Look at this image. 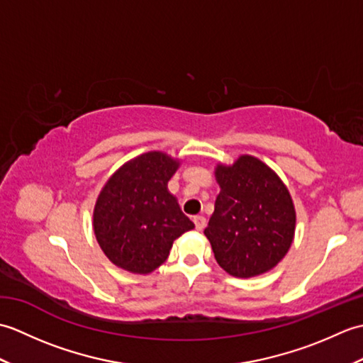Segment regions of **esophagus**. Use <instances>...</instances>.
Masks as SVG:
<instances>
[{
	"label": "esophagus",
	"mask_w": 363,
	"mask_h": 363,
	"mask_svg": "<svg viewBox=\"0 0 363 363\" xmlns=\"http://www.w3.org/2000/svg\"><path fill=\"white\" fill-rule=\"evenodd\" d=\"M194 223H195L196 230H203L206 228V218L203 217V215H196V217L194 218Z\"/></svg>",
	"instance_id": "obj_1"
}]
</instances>
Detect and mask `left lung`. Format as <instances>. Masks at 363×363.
<instances>
[{"label":"left lung","mask_w":363,"mask_h":363,"mask_svg":"<svg viewBox=\"0 0 363 363\" xmlns=\"http://www.w3.org/2000/svg\"><path fill=\"white\" fill-rule=\"evenodd\" d=\"M215 179L221 190L204 229L215 260L245 279L273 269L295 238L296 211L287 186L250 154L230 165L217 164Z\"/></svg>","instance_id":"left-lung-1"}]
</instances>
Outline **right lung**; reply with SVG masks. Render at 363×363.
Here are the masks:
<instances>
[{"instance_id":"1","label":"right lung","mask_w":363,"mask_h":363,"mask_svg":"<svg viewBox=\"0 0 363 363\" xmlns=\"http://www.w3.org/2000/svg\"><path fill=\"white\" fill-rule=\"evenodd\" d=\"M179 165L167 152L148 151L123 164L104 184L95 203L94 230L113 265L150 274L167 260L176 238L195 228L168 190Z\"/></svg>"}]
</instances>
